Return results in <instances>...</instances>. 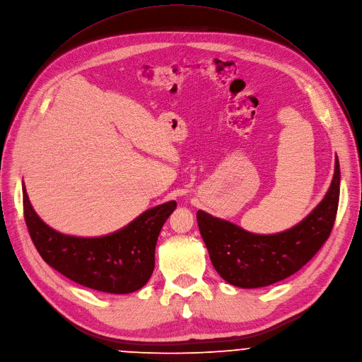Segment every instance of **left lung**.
I'll return each mask as SVG.
<instances>
[{
	"mask_svg": "<svg viewBox=\"0 0 362 362\" xmlns=\"http://www.w3.org/2000/svg\"><path fill=\"white\" fill-rule=\"evenodd\" d=\"M339 163L321 202L297 226L276 234H254L205 211L197 212L201 237L215 271L240 288H261L301 269L328 240L339 201Z\"/></svg>",
	"mask_w": 362,
	"mask_h": 362,
	"instance_id": "8db88e82",
	"label": "left lung"
}]
</instances>
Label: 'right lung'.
Masks as SVG:
<instances>
[{
    "label": "right lung",
    "mask_w": 362,
    "mask_h": 362,
    "mask_svg": "<svg viewBox=\"0 0 362 362\" xmlns=\"http://www.w3.org/2000/svg\"><path fill=\"white\" fill-rule=\"evenodd\" d=\"M23 202L30 237L42 259L71 281L108 294H129L148 282L160 231L177 206L168 201L111 234L76 237L55 231L40 218L24 182Z\"/></svg>",
    "instance_id": "add662e5"
}]
</instances>
